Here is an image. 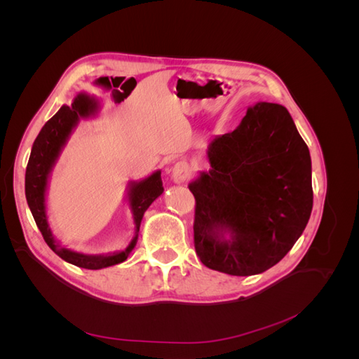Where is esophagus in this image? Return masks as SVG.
<instances>
[{
  "label": "esophagus",
  "instance_id": "1",
  "mask_svg": "<svg viewBox=\"0 0 359 359\" xmlns=\"http://www.w3.org/2000/svg\"><path fill=\"white\" fill-rule=\"evenodd\" d=\"M190 175H191V168L186 160H180L175 163V165H173L172 180L175 182H178V184L186 182L190 178Z\"/></svg>",
  "mask_w": 359,
  "mask_h": 359
}]
</instances>
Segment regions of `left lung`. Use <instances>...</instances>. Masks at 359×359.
<instances>
[{
	"label": "left lung",
	"instance_id": "obj_1",
	"mask_svg": "<svg viewBox=\"0 0 359 359\" xmlns=\"http://www.w3.org/2000/svg\"><path fill=\"white\" fill-rule=\"evenodd\" d=\"M210 170L189 182L196 199L194 248L231 276L274 266L298 241L313 208L311 158L285 106L257 102L206 151Z\"/></svg>",
	"mask_w": 359,
	"mask_h": 359
}]
</instances>
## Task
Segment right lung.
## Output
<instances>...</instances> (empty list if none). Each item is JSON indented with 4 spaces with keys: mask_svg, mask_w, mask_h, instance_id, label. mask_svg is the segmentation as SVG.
Segmentation results:
<instances>
[{
    "mask_svg": "<svg viewBox=\"0 0 359 359\" xmlns=\"http://www.w3.org/2000/svg\"><path fill=\"white\" fill-rule=\"evenodd\" d=\"M99 112L100 102L86 93H79L76 95L70 106L62 104L60 111L41 127L39 136L36 137L34 144H32L25 172L27 202L46 244L66 262L86 269H102L124 262L136 247L140 222L144 219L145 211L165 191L161 182V170L153 172L144 180L130 181L127 184L126 201L133 217L135 235L124 250L102 255H86L74 252V250L67 248L58 240H55V236H53L50 231L46 211V196L50 173L53 166L57 165L61 151L66 147L67 140L74 132V128L78 127L81 119L95 118Z\"/></svg>",
    "mask_w": 359,
    "mask_h": 359,
    "instance_id": "right-lung-1",
    "label": "right lung"
}]
</instances>
